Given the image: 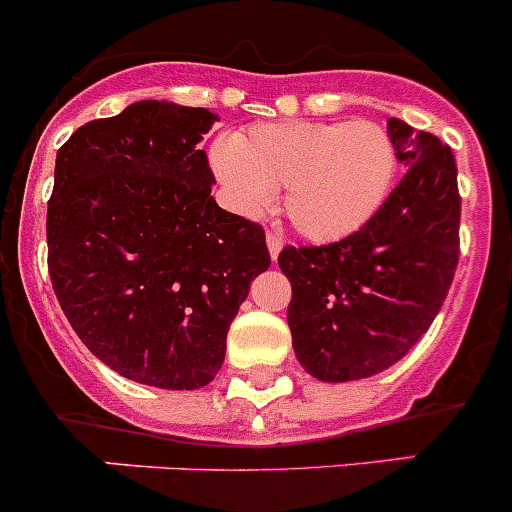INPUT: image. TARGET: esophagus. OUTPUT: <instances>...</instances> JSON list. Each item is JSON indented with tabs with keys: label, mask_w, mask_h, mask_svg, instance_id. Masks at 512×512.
Returning <instances> with one entry per match:
<instances>
[{
	"label": "esophagus",
	"mask_w": 512,
	"mask_h": 512,
	"mask_svg": "<svg viewBox=\"0 0 512 512\" xmlns=\"http://www.w3.org/2000/svg\"><path fill=\"white\" fill-rule=\"evenodd\" d=\"M266 246H269V253H271V259H279V253H281V246H284V241H281L279 233H266Z\"/></svg>",
	"instance_id": "esophagus-1"
}]
</instances>
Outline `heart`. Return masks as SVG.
<instances>
[{"mask_svg":"<svg viewBox=\"0 0 512 512\" xmlns=\"http://www.w3.org/2000/svg\"><path fill=\"white\" fill-rule=\"evenodd\" d=\"M228 203L259 216L284 188V216L309 241H339L387 198L397 150L377 123H261L211 148Z\"/></svg>","mask_w":512,"mask_h":512,"instance_id":"1","label":"heart"}]
</instances>
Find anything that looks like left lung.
Masks as SVG:
<instances>
[{
    "instance_id": "obj_1",
    "label": "left lung",
    "mask_w": 512,
    "mask_h": 512,
    "mask_svg": "<svg viewBox=\"0 0 512 512\" xmlns=\"http://www.w3.org/2000/svg\"><path fill=\"white\" fill-rule=\"evenodd\" d=\"M405 175L359 231L286 246V321L296 359L321 382H352L405 357L442 309L460 259V193L450 145L389 118Z\"/></svg>"
}]
</instances>
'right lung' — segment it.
Returning a JSON list of instances; mask_svg holds the SVG:
<instances>
[{
  "mask_svg": "<svg viewBox=\"0 0 512 512\" xmlns=\"http://www.w3.org/2000/svg\"><path fill=\"white\" fill-rule=\"evenodd\" d=\"M218 115L140 100L57 150L47 266L87 349L133 382L206 387L251 281L269 269L259 223L213 201L198 150Z\"/></svg>",
  "mask_w": 512,
  "mask_h": 512,
  "instance_id": "obj_1",
  "label": "right lung"
}]
</instances>
